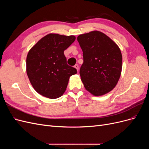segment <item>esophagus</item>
<instances>
[{
	"mask_svg": "<svg viewBox=\"0 0 149 149\" xmlns=\"http://www.w3.org/2000/svg\"><path fill=\"white\" fill-rule=\"evenodd\" d=\"M74 68H75L76 70H77V71H78V70H79V65L78 64H76L74 65Z\"/></svg>",
	"mask_w": 149,
	"mask_h": 149,
	"instance_id": "obj_1",
	"label": "esophagus"
}]
</instances>
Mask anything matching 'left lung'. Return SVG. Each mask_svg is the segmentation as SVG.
Listing matches in <instances>:
<instances>
[{
	"mask_svg": "<svg viewBox=\"0 0 149 149\" xmlns=\"http://www.w3.org/2000/svg\"><path fill=\"white\" fill-rule=\"evenodd\" d=\"M83 63L79 74L86 89L94 96H102L113 89L121 74L123 57L119 47L99 31L79 35Z\"/></svg>",
	"mask_w": 149,
	"mask_h": 149,
	"instance_id": "8db88e82",
	"label": "left lung"
}]
</instances>
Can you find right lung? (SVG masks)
<instances>
[{
    "instance_id": "1",
    "label": "right lung",
    "mask_w": 149,
    "mask_h": 149,
    "mask_svg": "<svg viewBox=\"0 0 149 149\" xmlns=\"http://www.w3.org/2000/svg\"><path fill=\"white\" fill-rule=\"evenodd\" d=\"M76 39L73 35L49 33L31 48L26 56V73L35 90L50 99L61 96L71 76L77 73L66 63L64 51Z\"/></svg>"
}]
</instances>
